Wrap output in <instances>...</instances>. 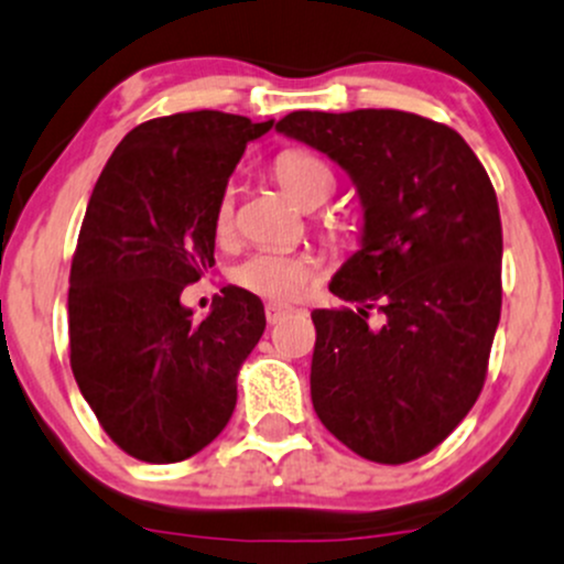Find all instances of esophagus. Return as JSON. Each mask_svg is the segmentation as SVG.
I'll use <instances>...</instances> for the list:
<instances>
[{
  "mask_svg": "<svg viewBox=\"0 0 564 564\" xmlns=\"http://www.w3.org/2000/svg\"><path fill=\"white\" fill-rule=\"evenodd\" d=\"M284 314H288V306L274 304V301H269V304H265V319H269V325L280 323Z\"/></svg>",
  "mask_w": 564,
  "mask_h": 564,
  "instance_id": "34e87169",
  "label": "esophagus"
}]
</instances>
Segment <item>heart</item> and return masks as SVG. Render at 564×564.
I'll list each match as a JSON object with an SVG mask.
<instances>
[{"instance_id":"heart-1","label":"heart","mask_w":564,"mask_h":564,"mask_svg":"<svg viewBox=\"0 0 564 564\" xmlns=\"http://www.w3.org/2000/svg\"><path fill=\"white\" fill-rule=\"evenodd\" d=\"M276 177L284 191L301 204L308 207L314 202H325L333 191L330 166L317 155L304 150H290L276 159ZM234 220V196L231 191H223L215 209L217 234H226ZM314 276V263L306 256L284 250H258L247 256L241 263L234 265L231 280L247 293L260 295L269 301H293L306 290Z\"/></svg>"}]
</instances>
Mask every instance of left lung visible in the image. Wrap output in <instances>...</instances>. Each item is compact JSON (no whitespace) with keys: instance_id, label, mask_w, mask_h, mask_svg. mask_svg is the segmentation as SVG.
<instances>
[{"instance_id":"left-lung-1","label":"left lung","mask_w":564,"mask_h":564,"mask_svg":"<svg viewBox=\"0 0 564 564\" xmlns=\"http://www.w3.org/2000/svg\"><path fill=\"white\" fill-rule=\"evenodd\" d=\"M276 131L352 180L360 250L314 308L312 403L344 446L384 465L422 457L474 409L500 323L502 228L481 161L414 112H290ZM386 312L367 325L376 301Z\"/></svg>"}]
</instances>
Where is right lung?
<instances>
[{
  "mask_svg": "<svg viewBox=\"0 0 564 564\" xmlns=\"http://www.w3.org/2000/svg\"><path fill=\"white\" fill-rule=\"evenodd\" d=\"M271 126L215 110L148 120L90 193L66 301L72 373L107 435L144 463H180L220 435L263 336V304L236 284L202 323L180 295L215 265L217 202Z\"/></svg>",
  "mask_w": 564,
  "mask_h": 564,
  "instance_id": "right-lung-1",
  "label": "right lung"
}]
</instances>
